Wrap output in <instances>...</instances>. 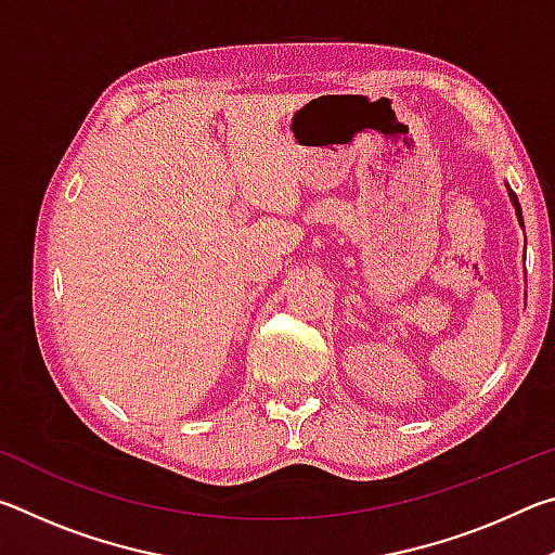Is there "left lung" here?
Returning <instances> with one entry per match:
<instances>
[{
  "mask_svg": "<svg viewBox=\"0 0 555 555\" xmlns=\"http://www.w3.org/2000/svg\"><path fill=\"white\" fill-rule=\"evenodd\" d=\"M506 191H509V201H512V205H514V212H516V218H519V224L524 228V218H521V205H519V201H516V193L512 191L509 185H506Z\"/></svg>",
  "mask_w": 555,
  "mask_h": 555,
  "instance_id": "obj_1",
  "label": "left lung"
}]
</instances>
